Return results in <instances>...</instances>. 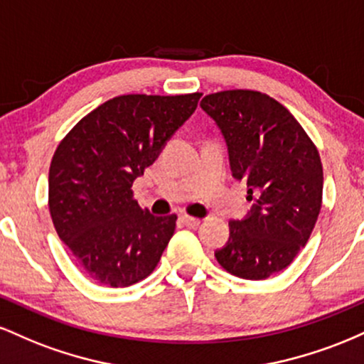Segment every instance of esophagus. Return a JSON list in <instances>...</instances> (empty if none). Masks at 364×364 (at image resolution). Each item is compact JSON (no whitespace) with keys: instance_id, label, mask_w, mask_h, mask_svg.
<instances>
[{"instance_id":"obj_1","label":"esophagus","mask_w":364,"mask_h":364,"mask_svg":"<svg viewBox=\"0 0 364 364\" xmlns=\"http://www.w3.org/2000/svg\"><path fill=\"white\" fill-rule=\"evenodd\" d=\"M181 223L188 225V228H196V225L200 224V219H196V217H191V215H181Z\"/></svg>"}]
</instances>
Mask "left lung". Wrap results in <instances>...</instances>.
Returning <instances> with one entry per match:
<instances>
[{
  "mask_svg": "<svg viewBox=\"0 0 364 364\" xmlns=\"http://www.w3.org/2000/svg\"><path fill=\"white\" fill-rule=\"evenodd\" d=\"M202 109L223 132L232 176L253 202L215 258L248 281L282 272L310 240L321 208L323 169L318 149L281 102L257 90L208 94Z\"/></svg>",
  "mask_w": 364,
  "mask_h": 364,
  "instance_id": "obj_1",
  "label": "left lung"
}]
</instances>
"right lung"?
<instances>
[{"mask_svg":"<svg viewBox=\"0 0 364 364\" xmlns=\"http://www.w3.org/2000/svg\"><path fill=\"white\" fill-rule=\"evenodd\" d=\"M200 92L118 95L83 116L54 152L49 212L83 274L111 287L149 277L176 229L133 198V181L193 114Z\"/></svg>","mask_w":364,"mask_h":364,"instance_id":"add662e5","label":"right lung"}]
</instances>
